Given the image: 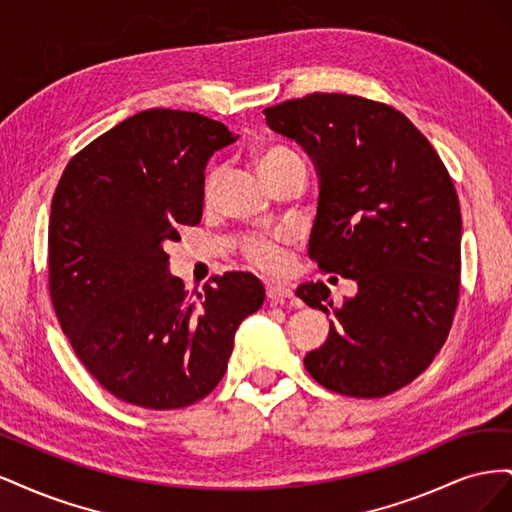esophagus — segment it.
Wrapping results in <instances>:
<instances>
[{
    "label": "esophagus",
    "mask_w": 512,
    "mask_h": 512,
    "mask_svg": "<svg viewBox=\"0 0 512 512\" xmlns=\"http://www.w3.org/2000/svg\"><path fill=\"white\" fill-rule=\"evenodd\" d=\"M267 297H269L273 303L284 305V303H288V301L292 303L294 292H292L290 286H284V284H267Z\"/></svg>",
    "instance_id": "34e87169"
}]
</instances>
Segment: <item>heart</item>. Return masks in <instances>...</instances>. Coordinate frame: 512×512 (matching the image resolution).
Segmentation results:
<instances>
[{
	"instance_id": "b5f03b06",
	"label": "heart",
	"mask_w": 512,
	"mask_h": 512,
	"mask_svg": "<svg viewBox=\"0 0 512 512\" xmlns=\"http://www.w3.org/2000/svg\"><path fill=\"white\" fill-rule=\"evenodd\" d=\"M299 160L301 158L297 151H292L290 147H284V145H273L258 153L256 166L260 170V175L265 177V181L271 183L277 175L284 173L288 166H292ZM215 185H218V173H211L205 185L207 203H211L215 196ZM282 241L284 237L280 235H250L243 239L241 250L245 258L252 260L254 265L265 267V269H277L282 265Z\"/></svg>"
}]
</instances>
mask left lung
<instances>
[{
    "label": "left lung",
    "mask_w": 512,
    "mask_h": 512,
    "mask_svg": "<svg viewBox=\"0 0 512 512\" xmlns=\"http://www.w3.org/2000/svg\"><path fill=\"white\" fill-rule=\"evenodd\" d=\"M267 126L297 141L320 179L309 256L359 284L333 305L307 282L297 297L333 314L329 337L305 354L324 389L384 397L431 365L459 299L461 211L436 149L393 106L309 94L265 108Z\"/></svg>",
    "instance_id": "obj_1"
}]
</instances>
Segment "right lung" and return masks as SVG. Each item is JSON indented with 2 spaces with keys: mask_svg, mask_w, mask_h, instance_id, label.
Listing matches in <instances>:
<instances>
[{
  "mask_svg": "<svg viewBox=\"0 0 512 512\" xmlns=\"http://www.w3.org/2000/svg\"><path fill=\"white\" fill-rule=\"evenodd\" d=\"M222 121L149 108L68 162L51 203L49 290L61 331L108 393L147 410L207 397L239 324L265 301L252 273L188 294L164 245L203 218L205 168L235 143Z\"/></svg>",
  "mask_w": 512,
  "mask_h": 512,
  "instance_id": "right-lung-1",
  "label": "right lung"
}]
</instances>
